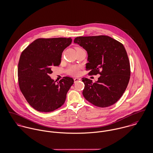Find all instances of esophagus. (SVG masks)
Returning a JSON list of instances; mask_svg holds the SVG:
<instances>
[{
  "label": "esophagus",
  "mask_w": 153,
  "mask_h": 153,
  "mask_svg": "<svg viewBox=\"0 0 153 153\" xmlns=\"http://www.w3.org/2000/svg\"><path fill=\"white\" fill-rule=\"evenodd\" d=\"M74 82H76L78 81H81V79L80 78H74Z\"/></svg>",
  "instance_id": "1"
}]
</instances>
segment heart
<instances>
[{
  "instance_id": "obj_1",
  "label": "heart",
  "mask_w": 153,
  "mask_h": 153,
  "mask_svg": "<svg viewBox=\"0 0 153 153\" xmlns=\"http://www.w3.org/2000/svg\"><path fill=\"white\" fill-rule=\"evenodd\" d=\"M81 49L79 47H76V49ZM79 71H80V68L79 66L77 65H71L69 66L66 70V74L72 75V76H77L79 74Z\"/></svg>"
}]
</instances>
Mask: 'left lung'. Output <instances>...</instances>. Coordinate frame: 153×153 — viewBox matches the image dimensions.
<instances>
[{
	"instance_id": "8db88e82",
	"label": "left lung",
	"mask_w": 153,
	"mask_h": 153,
	"mask_svg": "<svg viewBox=\"0 0 153 153\" xmlns=\"http://www.w3.org/2000/svg\"><path fill=\"white\" fill-rule=\"evenodd\" d=\"M74 42L87 51L88 75H101L95 82L82 78L84 98L98 107L114 104L123 95L130 78V61L124 45L105 35L79 36Z\"/></svg>"
}]
</instances>
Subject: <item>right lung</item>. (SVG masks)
Masks as SVG:
<instances>
[{
	"label": "right lung",
	"instance_id": "obj_1",
	"mask_svg": "<svg viewBox=\"0 0 153 153\" xmlns=\"http://www.w3.org/2000/svg\"><path fill=\"white\" fill-rule=\"evenodd\" d=\"M71 38H39L22 52L18 63V82L29 104L39 112H48L61 107L74 84L65 76L58 84L49 76L52 68L59 65L64 50Z\"/></svg>",
	"mask_w": 153,
	"mask_h": 153
}]
</instances>
